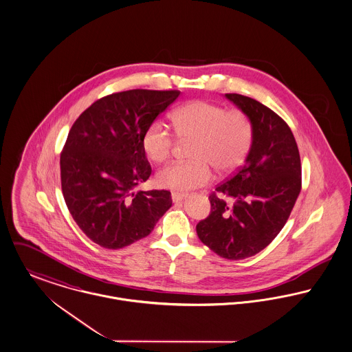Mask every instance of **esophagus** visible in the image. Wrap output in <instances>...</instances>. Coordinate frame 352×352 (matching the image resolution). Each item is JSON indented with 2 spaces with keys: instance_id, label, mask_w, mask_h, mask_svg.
I'll return each mask as SVG.
<instances>
[{
  "instance_id": "1",
  "label": "esophagus",
  "mask_w": 352,
  "mask_h": 352,
  "mask_svg": "<svg viewBox=\"0 0 352 352\" xmlns=\"http://www.w3.org/2000/svg\"><path fill=\"white\" fill-rule=\"evenodd\" d=\"M186 198V194L185 192H178V191H173L171 192V199H173V202H179V201H182V199H185Z\"/></svg>"
}]
</instances>
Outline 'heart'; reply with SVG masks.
<instances>
[{"label":"heart","instance_id":"obj_1","mask_svg":"<svg viewBox=\"0 0 352 352\" xmlns=\"http://www.w3.org/2000/svg\"><path fill=\"white\" fill-rule=\"evenodd\" d=\"M174 135L179 142H191L189 162H175L163 167L157 175L160 186L188 191L208 185L212 170L228 174L246 158L253 126L240 109H223L210 102L195 100L174 109L170 115ZM174 138L161 122L151 123L142 136V148L155 163L167 161L174 150Z\"/></svg>","mask_w":352,"mask_h":352}]
</instances>
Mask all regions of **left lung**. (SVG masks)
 Listing matches in <instances>:
<instances>
[{"label":"left lung","instance_id":"obj_1","mask_svg":"<svg viewBox=\"0 0 352 352\" xmlns=\"http://www.w3.org/2000/svg\"><path fill=\"white\" fill-rule=\"evenodd\" d=\"M225 96L250 119L253 140L243 166L209 195L210 214L195 229L218 256L243 260L267 248L288 221L301 190V163L283 118L252 98Z\"/></svg>","mask_w":352,"mask_h":352}]
</instances>
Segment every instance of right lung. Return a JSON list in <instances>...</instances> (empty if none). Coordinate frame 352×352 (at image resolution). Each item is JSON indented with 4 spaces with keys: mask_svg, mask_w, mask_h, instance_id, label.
I'll list each match as a JSON object with an SVG mask.
<instances>
[{
    "mask_svg": "<svg viewBox=\"0 0 352 352\" xmlns=\"http://www.w3.org/2000/svg\"><path fill=\"white\" fill-rule=\"evenodd\" d=\"M179 91L130 89L107 95L72 124L60 154L61 190L82 233L107 249L148 236L170 209L168 190L135 191L151 175L144 130Z\"/></svg>",
    "mask_w": 352,
    "mask_h": 352,
    "instance_id": "obj_1",
    "label": "right lung"
}]
</instances>
